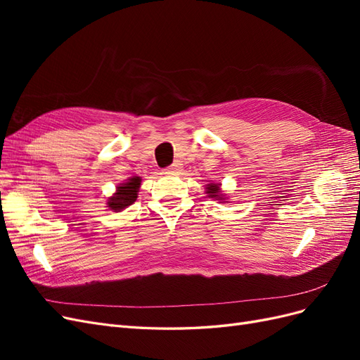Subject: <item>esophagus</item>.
<instances>
[{
	"mask_svg": "<svg viewBox=\"0 0 360 360\" xmlns=\"http://www.w3.org/2000/svg\"><path fill=\"white\" fill-rule=\"evenodd\" d=\"M180 169H181V163H180V162H174L172 165H169V167L165 168V172H167V174H176V172H179Z\"/></svg>",
	"mask_w": 360,
	"mask_h": 360,
	"instance_id": "obj_1",
	"label": "esophagus"
}]
</instances>
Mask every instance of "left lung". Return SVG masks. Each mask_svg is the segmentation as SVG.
Listing matches in <instances>:
<instances>
[{
    "label": "left lung",
    "instance_id": "obj_1",
    "mask_svg": "<svg viewBox=\"0 0 360 360\" xmlns=\"http://www.w3.org/2000/svg\"><path fill=\"white\" fill-rule=\"evenodd\" d=\"M219 184H209V188H207V193L210 195V198H219L222 200V197L219 195Z\"/></svg>",
    "mask_w": 360,
    "mask_h": 360
}]
</instances>
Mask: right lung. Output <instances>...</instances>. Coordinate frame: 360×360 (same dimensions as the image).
<instances>
[{
  "label": "right lung",
  "instance_id": "1",
  "mask_svg": "<svg viewBox=\"0 0 360 360\" xmlns=\"http://www.w3.org/2000/svg\"><path fill=\"white\" fill-rule=\"evenodd\" d=\"M139 184H141V179L132 177V179H129V181L122 184V186H118L117 192L114 193V197L108 200V205H110V209L120 212V210L126 209L127 205L134 204L138 198Z\"/></svg>",
  "mask_w": 360,
  "mask_h": 360
}]
</instances>
